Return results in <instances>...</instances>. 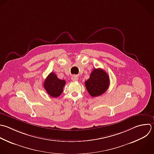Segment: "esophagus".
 I'll use <instances>...</instances> for the list:
<instances>
[{
	"label": "esophagus",
	"mask_w": 154,
	"mask_h": 154,
	"mask_svg": "<svg viewBox=\"0 0 154 154\" xmlns=\"http://www.w3.org/2000/svg\"><path fill=\"white\" fill-rule=\"evenodd\" d=\"M78 78L77 76H73L72 77V80L73 81H78Z\"/></svg>",
	"instance_id": "esophagus-1"
}]
</instances>
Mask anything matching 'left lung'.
Instances as JSON below:
<instances>
[{
	"label": "left lung",
	"mask_w": 154,
	"mask_h": 154,
	"mask_svg": "<svg viewBox=\"0 0 154 154\" xmlns=\"http://www.w3.org/2000/svg\"><path fill=\"white\" fill-rule=\"evenodd\" d=\"M85 87L92 97L103 94L108 88L109 78L108 74L101 69H94L90 74L89 79L85 82Z\"/></svg>",
	"instance_id": "obj_1"
}]
</instances>
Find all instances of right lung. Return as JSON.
I'll use <instances>...</instances> for the list:
<instances>
[{
	"label": "right lung",
	"mask_w": 154,
	"mask_h": 154,
	"mask_svg": "<svg viewBox=\"0 0 154 154\" xmlns=\"http://www.w3.org/2000/svg\"><path fill=\"white\" fill-rule=\"evenodd\" d=\"M65 84L64 80L60 79L54 72H51L45 79L43 86L49 95L52 97H57L63 93Z\"/></svg>",
	"instance_id": "add662e5"
}]
</instances>
